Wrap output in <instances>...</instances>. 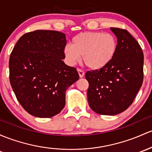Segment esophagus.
<instances>
[{
  "mask_svg": "<svg viewBox=\"0 0 152 152\" xmlns=\"http://www.w3.org/2000/svg\"><path fill=\"white\" fill-rule=\"evenodd\" d=\"M77 72H78V74H79L80 77H83L84 76L85 72H84L83 71L82 69H77Z\"/></svg>",
  "mask_w": 152,
  "mask_h": 152,
  "instance_id": "obj_1",
  "label": "esophagus"
}]
</instances>
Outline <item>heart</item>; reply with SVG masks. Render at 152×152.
<instances>
[{"mask_svg": "<svg viewBox=\"0 0 152 152\" xmlns=\"http://www.w3.org/2000/svg\"><path fill=\"white\" fill-rule=\"evenodd\" d=\"M118 42L114 35L102 32H83L66 45L64 54L70 65H75L83 56L86 66L93 70L106 67L112 61L117 53Z\"/></svg>", "mask_w": 152, "mask_h": 152, "instance_id": "b5f03b06", "label": "heart"}]
</instances>
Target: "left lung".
I'll use <instances>...</instances> for the list:
<instances>
[{"instance_id":"left-lung-1","label":"left lung","mask_w":152,"mask_h":152,"mask_svg":"<svg viewBox=\"0 0 152 152\" xmlns=\"http://www.w3.org/2000/svg\"><path fill=\"white\" fill-rule=\"evenodd\" d=\"M118 48L106 67L88 71V102L102 115H115L126 110L141 88L143 80V53L136 40L125 30L111 27Z\"/></svg>"}]
</instances>
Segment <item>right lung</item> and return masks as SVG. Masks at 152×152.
I'll return each instance as SVG.
<instances>
[{
  "mask_svg": "<svg viewBox=\"0 0 152 152\" xmlns=\"http://www.w3.org/2000/svg\"><path fill=\"white\" fill-rule=\"evenodd\" d=\"M65 34L35 30L22 35L9 58L11 86L22 107L35 117L55 116L65 106V93L79 79L76 68L67 66Z\"/></svg>",
  "mask_w": 152,
  "mask_h": 152,
  "instance_id": "right-lung-1",
  "label": "right lung"
}]
</instances>
